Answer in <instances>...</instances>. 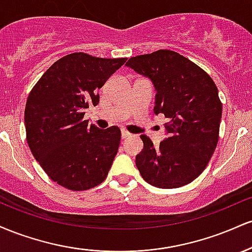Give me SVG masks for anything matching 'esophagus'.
I'll list each match as a JSON object with an SVG mask.
<instances>
[{
    "label": "esophagus",
    "mask_w": 252,
    "mask_h": 252,
    "mask_svg": "<svg viewBox=\"0 0 252 252\" xmlns=\"http://www.w3.org/2000/svg\"><path fill=\"white\" fill-rule=\"evenodd\" d=\"M130 135H131V134H130L129 131H126V130H122V138H126V137H129Z\"/></svg>",
    "instance_id": "esophagus-1"
}]
</instances>
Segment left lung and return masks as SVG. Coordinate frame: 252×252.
<instances>
[{
  "mask_svg": "<svg viewBox=\"0 0 252 252\" xmlns=\"http://www.w3.org/2000/svg\"><path fill=\"white\" fill-rule=\"evenodd\" d=\"M126 66L152 80L155 115L168 118L166 138L158 147L141 135L143 149L136 155V167L158 189L189 184L206 168L218 143L222 109L215 82L194 63L169 50L132 57Z\"/></svg>",
  "mask_w": 252,
  "mask_h": 252,
  "instance_id": "obj_1",
  "label": "left lung"
}]
</instances>
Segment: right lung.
<instances>
[{
    "label": "right lung",
    "instance_id": "right-lung-1",
    "mask_svg": "<svg viewBox=\"0 0 252 252\" xmlns=\"http://www.w3.org/2000/svg\"><path fill=\"white\" fill-rule=\"evenodd\" d=\"M126 62L72 53L48 68L28 96L25 126L28 146L47 175L71 190L105 180L118 152V126L99 129L84 118L99 103L98 90Z\"/></svg>",
    "mask_w": 252,
    "mask_h": 252
}]
</instances>
